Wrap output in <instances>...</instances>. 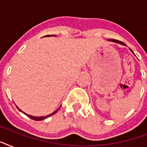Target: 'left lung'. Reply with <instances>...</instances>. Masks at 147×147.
<instances>
[{"mask_svg": "<svg viewBox=\"0 0 147 147\" xmlns=\"http://www.w3.org/2000/svg\"><path fill=\"white\" fill-rule=\"evenodd\" d=\"M108 41H111V42H116V43H119V44H121V45H123V46H126L125 44H124V43H123V42H121V41H119V40H114V39H110V40H108ZM130 50L131 51V52H132L133 53H134V52H133L132 50H131V49H130Z\"/></svg>", "mask_w": 147, "mask_h": 147, "instance_id": "8db88e82", "label": "left lung"}]
</instances>
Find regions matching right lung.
<instances>
[{
    "label": "right lung",
    "instance_id": "add662e5",
    "mask_svg": "<svg viewBox=\"0 0 147 147\" xmlns=\"http://www.w3.org/2000/svg\"><path fill=\"white\" fill-rule=\"evenodd\" d=\"M55 36V35H47V36ZM16 107H17V108H18V110H19L20 111V112H22V113H23V114H26V116L27 117H30V118H31V119H33V120H34V121H42V120H44V119H47V117H50V116H52V115H53V114H55V113H56V112L58 111H59V108H58L57 110H55V111L53 112V113H52V114H49V115H47V116H42V117H35V116H32V115H30V114H26V113H25V112H24L23 111H21V110L20 109L19 107H17V106H16Z\"/></svg>",
    "mask_w": 147,
    "mask_h": 147
}]
</instances>
